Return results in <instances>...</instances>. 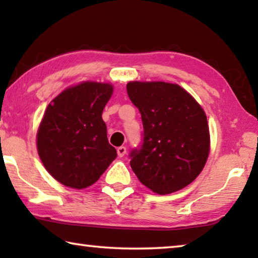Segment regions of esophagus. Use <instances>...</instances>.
<instances>
[{"label":"esophagus","mask_w":258,"mask_h":258,"mask_svg":"<svg viewBox=\"0 0 258 258\" xmlns=\"http://www.w3.org/2000/svg\"><path fill=\"white\" fill-rule=\"evenodd\" d=\"M117 154H118V157H124L126 155V148L123 146L117 148Z\"/></svg>","instance_id":"1"}]
</instances>
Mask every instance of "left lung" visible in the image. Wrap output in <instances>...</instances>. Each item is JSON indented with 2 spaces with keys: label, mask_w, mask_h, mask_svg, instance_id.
<instances>
[{
  "label": "left lung",
  "mask_w": 258,
  "mask_h": 258,
  "mask_svg": "<svg viewBox=\"0 0 258 258\" xmlns=\"http://www.w3.org/2000/svg\"><path fill=\"white\" fill-rule=\"evenodd\" d=\"M126 89L143 124L142 145L130 154L133 172L156 194L183 189L203 171L209 155L204 109L177 84L130 82Z\"/></svg>",
  "instance_id": "1"
}]
</instances>
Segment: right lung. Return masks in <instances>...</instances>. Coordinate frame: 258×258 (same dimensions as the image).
<instances>
[{"label":"right lung","instance_id":"1","mask_svg":"<svg viewBox=\"0 0 258 258\" xmlns=\"http://www.w3.org/2000/svg\"><path fill=\"white\" fill-rule=\"evenodd\" d=\"M112 91L107 83L83 82L47 106L37 132V151L61 184L74 189L92 185L117 157L102 119Z\"/></svg>","mask_w":258,"mask_h":258}]
</instances>
